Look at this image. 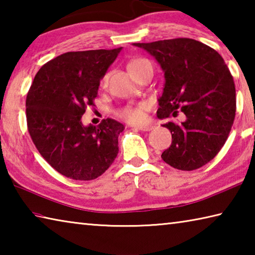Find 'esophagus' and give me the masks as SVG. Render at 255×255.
Returning <instances> with one entry per match:
<instances>
[{"label": "esophagus", "instance_id": "esophagus-1", "mask_svg": "<svg viewBox=\"0 0 255 255\" xmlns=\"http://www.w3.org/2000/svg\"><path fill=\"white\" fill-rule=\"evenodd\" d=\"M133 128H136L138 130L141 131H149L153 129V126H133Z\"/></svg>", "mask_w": 255, "mask_h": 255}]
</instances>
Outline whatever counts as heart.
Segmentation results:
<instances>
[{"label":"heart","mask_w":255,"mask_h":255,"mask_svg":"<svg viewBox=\"0 0 255 255\" xmlns=\"http://www.w3.org/2000/svg\"><path fill=\"white\" fill-rule=\"evenodd\" d=\"M144 64H150V63L147 59H144V58L133 59L128 64V68L130 70L132 67L144 65ZM107 80H108V76L106 75L102 79V84H106ZM147 108H148L147 103L145 102L138 103V105H133V106H127L123 108L122 110L118 111V116L120 118L125 119L126 122L130 124H141L144 123L146 119V110H147Z\"/></svg>","instance_id":"heart-1"}]
</instances>
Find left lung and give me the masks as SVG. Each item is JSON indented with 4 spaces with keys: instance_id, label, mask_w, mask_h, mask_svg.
Instances as JSON below:
<instances>
[{
    "instance_id": "obj_1",
    "label": "left lung",
    "mask_w": 255,
    "mask_h": 255,
    "mask_svg": "<svg viewBox=\"0 0 255 255\" xmlns=\"http://www.w3.org/2000/svg\"><path fill=\"white\" fill-rule=\"evenodd\" d=\"M155 57L165 77L157 117L185 115L183 123L164 124L172 144L162 153L172 167L192 171L210 162L225 144L236 111L235 84L217 51L189 38L133 44Z\"/></svg>"
}]
</instances>
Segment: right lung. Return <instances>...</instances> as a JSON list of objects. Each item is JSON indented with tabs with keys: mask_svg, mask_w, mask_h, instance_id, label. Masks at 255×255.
<instances>
[{
	"mask_svg": "<svg viewBox=\"0 0 255 255\" xmlns=\"http://www.w3.org/2000/svg\"><path fill=\"white\" fill-rule=\"evenodd\" d=\"M122 50L68 51L49 60L34 76L25 100L28 130L41 156L60 174L79 181L105 173L118 154L124 125L105 119L83 126L100 80Z\"/></svg>",
	"mask_w": 255,
	"mask_h": 255,
	"instance_id": "add662e5",
	"label": "right lung"
}]
</instances>
